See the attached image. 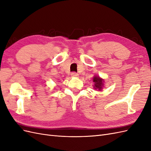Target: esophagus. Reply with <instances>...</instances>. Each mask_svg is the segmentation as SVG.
Instances as JSON below:
<instances>
[{
	"label": "esophagus",
	"mask_w": 151,
	"mask_h": 151,
	"mask_svg": "<svg viewBox=\"0 0 151 151\" xmlns=\"http://www.w3.org/2000/svg\"><path fill=\"white\" fill-rule=\"evenodd\" d=\"M78 76H79L78 74H77L76 72H72L71 74V77H77Z\"/></svg>",
	"instance_id": "34e87169"
}]
</instances>
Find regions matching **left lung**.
I'll return each instance as SVG.
<instances>
[{"instance_id":"1","label":"left lung","mask_w":151,"mask_h":151,"mask_svg":"<svg viewBox=\"0 0 151 151\" xmlns=\"http://www.w3.org/2000/svg\"><path fill=\"white\" fill-rule=\"evenodd\" d=\"M93 81L94 83L93 88L96 91H101L104 88V80L98 76H94L93 78Z\"/></svg>"}]
</instances>
